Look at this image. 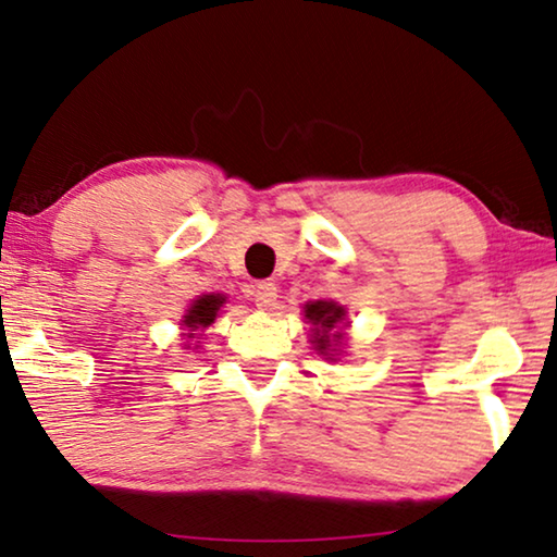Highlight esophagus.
<instances>
[{"label":"esophagus","instance_id":"34e87169","mask_svg":"<svg viewBox=\"0 0 557 557\" xmlns=\"http://www.w3.org/2000/svg\"><path fill=\"white\" fill-rule=\"evenodd\" d=\"M252 300H255L257 307H260V310H272V307H275V300H277V285H275V282H257Z\"/></svg>","mask_w":557,"mask_h":557}]
</instances>
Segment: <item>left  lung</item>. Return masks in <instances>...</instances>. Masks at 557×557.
<instances>
[{
    "label": "left lung",
    "mask_w": 557,
    "mask_h": 557,
    "mask_svg": "<svg viewBox=\"0 0 557 557\" xmlns=\"http://www.w3.org/2000/svg\"><path fill=\"white\" fill-rule=\"evenodd\" d=\"M305 318L312 322V325H318V337H314V343H318V350L325 352L330 347V335L327 332L337 325L339 320L345 318V310L335 302H325V300H318V302H310L305 305ZM332 339H339V335H332Z\"/></svg>",
    "instance_id": "8db88e82"
}]
</instances>
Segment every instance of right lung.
<instances>
[{
    "label": "right lung",
    "mask_w": 557,
    "mask_h": 557,
    "mask_svg": "<svg viewBox=\"0 0 557 557\" xmlns=\"http://www.w3.org/2000/svg\"><path fill=\"white\" fill-rule=\"evenodd\" d=\"M222 302H225V297H222V295H205V297H199V300H195V305L187 310L185 320H182V322H185V327L189 330L187 335L193 337L195 330H202L207 325H212L214 318H218Z\"/></svg>",
    "instance_id": "1"
}]
</instances>
